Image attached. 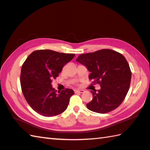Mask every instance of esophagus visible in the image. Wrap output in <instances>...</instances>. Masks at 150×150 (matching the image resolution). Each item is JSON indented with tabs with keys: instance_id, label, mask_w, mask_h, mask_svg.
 <instances>
[{
	"instance_id": "obj_1",
	"label": "esophagus",
	"mask_w": 150,
	"mask_h": 150,
	"mask_svg": "<svg viewBox=\"0 0 150 150\" xmlns=\"http://www.w3.org/2000/svg\"><path fill=\"white\" fill-rule=\"evenodd\" d=\"M76 93H83L85 92V91L83 89H77L76 90Z\"/></svg>"
}]
</instances>
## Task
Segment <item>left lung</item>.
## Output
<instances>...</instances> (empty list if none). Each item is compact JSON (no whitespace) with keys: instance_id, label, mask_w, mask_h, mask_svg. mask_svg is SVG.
<instances>
[{"instance_id":"left-lung-1","label":"left lung","mask_w":150,"mask_h":150,"mask_svg":"<svg viewBox=\"0 0 150 150\" xmlns=\"http://www.w3.org/2000/svg\"><path fill=\"white\" fill-rule=\"evenodd\" d=\"M76 61L87 67L91 72L88 78L100 85V90L91 91L93 98L87 108L98 113L117 108L126 96L131 78L129 65L123 55L103 49L81 54Z\"/></svg>"}]
</instances>
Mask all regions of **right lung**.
Returning <instances> with one entry per match:
<instances>
[{"instance_id": "add662e5", "label": "right lung", "mask_w": 150, "mask_h": 150, "mask_svg": "<svg viewBox=\"0 0 150 150\" xmlns=\"http://www.w3.org/2000/svg\"><path fill=\"white\" fill-rule=\"evenodd\" d=\"M74 56V54L39 50L33 52L23 63L20 79L23 95L30 106L39 115L54 117L67 109L74 91L67 88L57 93L52 81Z\"/></svg>"}]
</instances>
